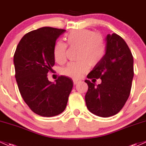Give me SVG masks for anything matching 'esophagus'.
<instances>
[{
	"label": "esophagus",
	"instance_id": "34e87169",
	"mask_svg": "<svg viewBox=\"0 0 146 146\" xmlns=\"http://www.w3.org/2000/svg\"><path fill=\"white\" fill-rule=\"evenodd\" d=\"M79 82H80V80H73V84H77Z\"/></svg>",
	"mask_w": 146,
	"mask_h": 146
}]
</instances>
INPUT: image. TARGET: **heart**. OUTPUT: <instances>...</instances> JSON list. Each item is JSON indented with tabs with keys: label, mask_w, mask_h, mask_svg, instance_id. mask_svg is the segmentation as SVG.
I'll return each instance as SVG.
<instances>
[{
	"label": "heart",
	"mask_w": 146,
	"mask_h": 146,
	"mask_svg": "<svg viewBox=\"0 0 146 146\" xmlns=\"http://www.w3.org/2000/svg\"><path fill=\"white\" fill-rule=\"evenodd\" d=\"M68 44L80 48L78 62H70L62 70V73L70 78L78 79L89 70V64H98L103 58L105 46L101 35L95 34L87 29L73 31L66 36ZM54 57L58 63L64 62L66 58V45L57 41L54 47Z\"/></svg>",
	"instance_id": "1"
}]
</instances>
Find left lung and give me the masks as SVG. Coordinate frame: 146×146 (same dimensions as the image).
Returning a JSON list of instances; mask_svg holds the SVG:
<instances>
[{"instance_id": "1", "label": "left lung", "mask_w": 146, "mask_h": 146, "mask_svg": "<svg viewBox=\"0 0 146 146\" xmlns=\"http://www.w3.org/2000/svg\"><path fill=\"white\" fill-rule=\"evenodd\" d=\"M105 40L103 58L87 76L94 80L100 78L101 83L96 85L84 81L88 84L86 107L100 117H110L121 111L129 98L134 77L133 56L124 39L113 33L107 35Z\"/></svg>"}]
</instances>
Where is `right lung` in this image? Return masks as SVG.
I'll return each instance as SVG.
<instances>
[{
  "mask_svg": "<svg viewBox=\"0 0 146 146\" xmlns=\"http://www.w3.org/2000/svg\"><path fill=\"white\" fill-rule=\"evenodd\" d=\"M66 31L43 27L25 34L19 41L14 55L15 78L22 98L30 110L45 117L64 111L73 82L60 76L50 82L48 73L55 64L56 40Z\"/></svg>",
  "mask_w": 146,
  "mask_h": 146,
  "instance_id": "obj_1",
  "label": "right lung"
}]
</instances>
